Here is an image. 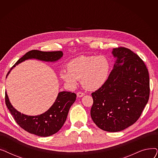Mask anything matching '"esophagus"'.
<instances>
[{"label":"esophagus","instance_id":"34e87169","mask_svg":"<svg viewBox=\"0 0 158 158\" xmlns=\"http://www.w3.org/2000/svg\"><path fill=\"white\" fill-rule=\"evenodd\" d=\"M83 95H85V94H84L83 92H79L77 93V96L78 97H82Z\"/></svg>","mask_w":158,"mask_h":158}]
</instances>
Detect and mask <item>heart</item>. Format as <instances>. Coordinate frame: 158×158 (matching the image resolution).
I'll return each mask as SVG.
<instances>
[{
    "label": "heart",
    "mask_w": 158,
    "mask_h": 158,
    "mask_svg": "<svg viewBox=\"0 0 158 158\" xmlns=\"http://www.w3.org/2000/svg\"><path fill=\"white\" fill-rule=\"evenodd\" d=\"M66 67L68 72L60 73L63 80L71 85L81 80L85 88L95 91L101 88L108 79L111 64L104 56H81L70 61Z\"/></svg>",
    "instance_id": "b5f03b06"
}]
</instances>
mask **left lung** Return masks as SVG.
Returning <instances> with one entry per match:
<instances>
[{
	"instance_id": "1",
	"label": "left lung",
	"mask_w": 158,
	"mask_h": 158,
	"mask_svg": "<svg viewBox=\"0 0 158 158\" xmlns=\"http://www.w3.org/2000/svg\"><path fill=\"white\" fill-rule=\"evenodd\" d=\"M117 61L106 83L92 94L91 117L108 132L122 131L139 118L150 94L149 76L143 61L130 49L114 48Z\"/></svg>"
}]
</instances>
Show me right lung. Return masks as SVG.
I'll return each mask as SVG.
<instances>
[{
    "label": "right lung",
    "instance_id": "add662e5",
    "mask_svg": "<svg viewBox=\"0 0 158 158\" xmlns=\"http://www.w3.org/2000/svg\"><path fill=\"white\" fill-rule=\"evenodd\" d=\"M63 55L61 51L43 52L32 50L16 61L11 70L16 65L29 59L51 62L60 60ZM76 94L74 93L61 92L58 94L53 105L46 112L38 116H27L16 110L11 104L6 92L5 102L15 120L20 127L29 133L45 137L51 136L60 130L66 121L71 106L76 101Z\"/></svg>",
    "mask_w": 158,
    "mask_h": 158
}]
</instances>
